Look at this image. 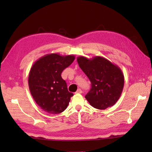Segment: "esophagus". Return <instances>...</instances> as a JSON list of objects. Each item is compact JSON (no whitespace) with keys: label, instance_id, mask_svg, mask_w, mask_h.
Returning a JSON list of instances; mask_svg holds the SVG:
<instances>
[{"label":"esophagus","instance_id":"1","mask_svg":"<svg viewBox=\"0 0 152 152\" xmlns=\"http://www.w3.org/2000/svg\"><path fill=\"white\" fill-rule=\"evenodd\" d=\"M82 93V91L81 89H78L76 92V93Z\"/></svg>","mask_w":152,"mask_h":152}]
</instances>
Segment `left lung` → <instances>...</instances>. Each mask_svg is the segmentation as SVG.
I'll list each match as a JSON object with an SVG mask.
<instances>
[{
  "instance_id": "left-lung-1",
  "label": "left lung",
  "mask_w": 152,
  "mask_h": 152,
  "mask_svg": "<svg viewBox=\"0 0 152 152\" xmlns=\"http://www.w3.org/2000/svg\"><path fill=\"white\" fill-rule=\"evenodd\" d=\"M80 67L91 82L85 97L93 107L104 110L118 101L124 86V76L120 68L101 56L92 59L77 58Z\"/></svg>"
}]
</instances>
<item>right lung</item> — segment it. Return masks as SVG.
Masks as SVG:
<instances>
[{"instance_id": "add662e5", "label": "right lung", "mask_w": 152, "mask_h": 152, "mask_svg": "<svg viewBox=\"0 0 152 152\" xmlns=\"http://www.w3.org/2000/svg\"><path fill=\"white\" fill-rule=\"evenodd\" d=\"M74 59L73 55L50 53L40 57L32 66L28 87L35 102L44 111L57 114L67 108L74 95L68 91L61 73Z\"/></svg>"}]
</instances>
